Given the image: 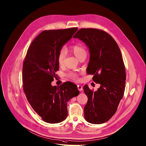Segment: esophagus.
<instances>
[{
    "label": "esophagus",
    "mask_w": 146,
    "mask_h": 146,
    "mask_svg": "<svg viewBox=\"0 0 146 146\" xmlns=\"http://www.w3.org/2000/svg\"><path fill=\"white\" fill-rule=\"evenodd\" d=\"M77 87H78V89L80 91H81L82 90V86L81 85H77Z\"/></svg>",
    "instance_id": "1"
}]
</instances>
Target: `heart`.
<instances>
[{
  "label": "heart",
  "mask_w": 146,
  "mask_h": 146,
  "mask_svg": "<svg viewBox=\"0 0 146 146\" xmlns=\"http://www.w3.org/2000/svg\"><path fill=\"white\" fill-rule=\"evenodd\" d=\"M71 49L75 56L78 58L84 55H86V51H85V49L80 45L76 44L72 45L71 46ZM66 51L65 48H62L59 50L57 57V61L59 65H61L63 63L64 60L66 56ZM69 76L74 80H78V75L76 74L71 73L69 75Z\"/></svg>",
  "instance_id": "b5f03b06"
}]
</instances>
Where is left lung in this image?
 Instances as JSON below:
<instances>
[{"label": "left lung", "mask_w": 146, "mask_h": 146, "mask_svg": "<svg viewBox=\"0 0 146 146\" xmlns=\"http://www.w3.org/2000/svg\"><path fill=\"white\" fill-rule=\"evenodd\" d=\"M73 37L88 46L90 58L87 72L94 75L92 80L100 84L96 91L84 85L88 97L85 118L91 124L104 123L115 113L124 93L126 75L120 49L112 36L100 29L82 28Z\"/></svg>", "instance_id": "left-lung-1"}]
</instances>
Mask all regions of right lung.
<instances>
[{
    "mask_svg": "<svg viewBox=\"0 0 146 146\" xmlns=\"http://www.w3.org/2000/svg\"><path fill=\"white\" fill-rule=\"evenodd\" d=\"M77 28L42 31L29 47L23 65V91L33 110L46 123L62 122L68 115L67 102L80 94L77 86L66 82L52 86L59 70V50Z\"/></svg>",
    "mask_w": 146,
    "mask_h": 146,
    "instance_id": "add662e5",
    "label": "right lung"
}]
</instances>
